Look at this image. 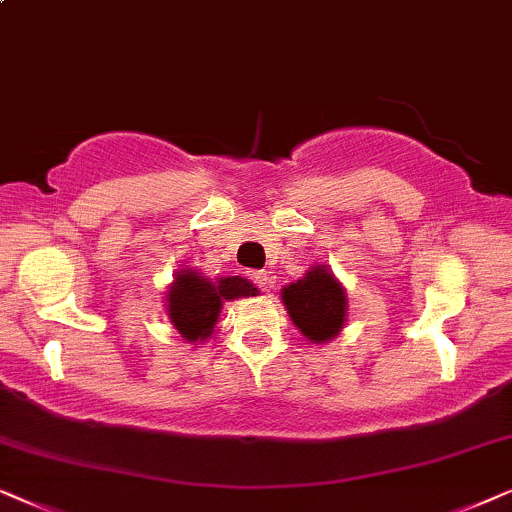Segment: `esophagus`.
<instances>
[{"mask_svg":"<svg viewBox=\"0 0 512 512\" xmlns=\"http://www.w3.org/2000/svg\"><path fill=\"white\" fill-rule=\"evenodd\" d=\"M248 276H250V281L262 290L271 288V283H274V276H271V271H250Z\"/></svg>","mask_w":512,"mask_h":512,"instance_id":"obj_1","label":"esophagus"}]
</instances>
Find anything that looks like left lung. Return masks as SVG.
<instances>
[{
	"instance_id": "1",
	"label": "left lung",
	"mask_w": 512,
	"mask_h": 512,
	"mask_svg": "<svg viewBox=\"0 0 512 512\" xmlns=\"http://www.w3.org/2000/svg\"><path fill=\"white\" fill-rule=\"evenodd\" d=\"M283 304L309 342L325 344L339 335L346 316V295L337 278L323 264L313 267L297 283L283 288Z\"/></svg>"
}]
</instances>
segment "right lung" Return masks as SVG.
I'll use <instances>...</instances> for the list:
<instances>
[{"mask_svg": "<svg viewBox=\"0 0 512 512\" xmlns=\"http://www.w3.org/2000/svg\"><path fill=\"white\" fill-rule=\"evenodd\" d=\"M257 295V288L241 276L208 281L196 271H177L175 283L168 290V316L175 330L187 342H199L213 335L224 299Z\"/></svg>", "mask_w": 512, "mask_h": 512, "instance_id": "obj_1", "label": "right lung"}]
</instances>
